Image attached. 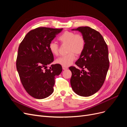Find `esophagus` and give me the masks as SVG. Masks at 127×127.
<instances>
[{
	"mask_svg": "<svg viewBox=\"0 0 127 127\" xmlns=\"http://www.w3.org/2000/svg\"><path fill=\"white\" fill-rule=\"evenodd\" d=\"M63 70H66L68 69V67H66V66H63Z\"/></svg>",
	"mask_w": 127,
	"mask_h": 127,
	"instance_id": "obj_1",
	"label": "esophagus"
}]
</instances>
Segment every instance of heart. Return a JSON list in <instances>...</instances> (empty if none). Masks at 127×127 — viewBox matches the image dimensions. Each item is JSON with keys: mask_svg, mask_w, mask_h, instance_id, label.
<instances>
[{"mask_svg": "<svg viewBox=\"0 0 127 127\" xmlns=\"http://www.w3.org/2000/svg\"><path fill=\"white\" fill-rule=\"evenodd\" d=\"M58 40L62 44H67L66 56L59 57L56 63L63 66L68 67L75 60L76 55H80L85 47V40L80 34H76L71 31H65L58 37ZM49 50L52 55L57 56L59 53V45L56 42L52 41L49 44Z\"/></svg>", "mask_w": 127, "mask_h": 127, "instance_id": "b5f03b06", "label": "heart"}]
</instances>
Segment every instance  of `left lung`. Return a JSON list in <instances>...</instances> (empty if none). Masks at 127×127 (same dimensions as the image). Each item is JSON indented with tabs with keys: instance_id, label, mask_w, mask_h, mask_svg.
Wrapping results in <instances>:
<instances>
[{
	"instance_id": "1",
	"label": "left lung",
	"mask_w": 127,
	"mask_h": 127,
	"mask_svg": "<svg viewBox=\"0 0 127 127\" xmlns=\"http://www.w3.org/2000/svg\"><path fill=\"white\" fill-rule=\"evenodd\" d=\"M72 30L82 34L85 47L75 63L82 70L74 66L69 67L72 72L70 84L77 94L90 96L96 93L105 81L110 63L108 48L101 34L94 29L82 26Z\"/></svg>"
}]
</instances>
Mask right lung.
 <instances>
[{"label":"right lung","mask_w":127,"mask_h":127,"mask_svg":"<svg viewBox=\"0 0 127 127\" xmlns=\"http://www.w3.org/2000/svg\"><path fill=\"white\" fill-rule=\"evenodd\" d=\"M63 29L40 27L26 34L19 45L16 68L23 86L28 93L37 99L49 96L53 92L55 78L62 71L59 64L52 63L53 55L49 44Z\"/></svg>","instance_id":"obj_1"}]
</instances>
